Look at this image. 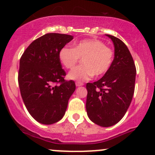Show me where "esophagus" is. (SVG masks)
I'll use <instances>...</instances> for the list:
<instances>
[{
  "instance_id": "esophagus-1",
  "label": "esophagus",
  "mask_w": 155,
  "mask_h": 155,
  "mask_svg": "<svg viewBox=\"0 0 155 155\" xmlns=\"http://www.w3.org/2000/svg\"><path fill=\"white\" fill-rule=\"evenodd\" d=\"M76 85L77 87L82 86V85H83V83H82V82H76Z\"/></svg>"
}]
</instances>
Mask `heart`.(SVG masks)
<instances>
[{
    "label": "heart",
    "instance_id": "heart-1",
    "mask_svg": "<svg viewBox=\"0 0 155 155\" xmlns=\"http://www.w3.org/2000/svg\"><path fill=\"white\" fill-rule=\"evenodd\" d=\"M59 59L68 69H72L82 58V66L73 69L68 73L72 80L87 81L95 76H101L109 70L113 61L114 53L102 41L88 39L79 41L70 48L64 46L59 51Z\"/></svg>",
    "mask_w": 155,
    "mask_h": 155
}]
</instances>
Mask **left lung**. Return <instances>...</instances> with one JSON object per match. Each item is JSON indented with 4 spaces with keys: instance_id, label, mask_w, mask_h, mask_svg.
I'll list each match as a JSON object with an SVG mask.
<instances>
[{
    "instance_id": "8db88e82",
    "label": "left lung",
    "mask_w": 155,
    "mask_h": 155,
    "mask_svg": "<svg viewBox=\"0 0 155 155\" xmlns=\"http://www.w3.org/2000/svg\"><path fill=\"white\" fill-rule=\"evenodd\" d=\"M106 35L113 42L115 57L101 79L87 83L86 110L91 121L107 127L125 115L134 96L137 70L126 45L114 36Z\"/></svg>"
}]
</instances>
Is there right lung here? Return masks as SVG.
<instances>
[{"label":"right lung","mask_w":155,"mask_h":155,"mask_svg":"<svg viewBox=\"0 0 155 155\" xmlns=\"http://www.w3.org/2000/svg\"><path fill=\"white\" fill-rule=\"evenodd\" d=\"M71 35L46 34L33 41L20 58L18 81L24 104L31 116L43 124L60 121L76 89L64 80L59 51L71 41Z\"/></svg>","instance_id":"add662e5"}]
</instances>
